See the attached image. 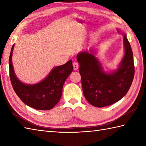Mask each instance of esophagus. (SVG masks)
Returning <instances> with one entry per match:
<instances>
[{
	"instance_id": "obj_1",
	"label": "esophagus",
	"mask_w": 146,
	"mask_h": 146,
	"mask_svg": "<svg viewBox=\"0 0 146 146\" xmlns=\"http://www.w3.org/2000/svg\"><path fill=\"white\" fill-rule=\"evenodd\" d=\"M73 69L74 70H77L78 69L79 64L77 62H73Z\"/></svg>"
}]
</instances>
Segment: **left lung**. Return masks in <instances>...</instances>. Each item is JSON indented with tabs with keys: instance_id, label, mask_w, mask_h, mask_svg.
<instances>
[{
	"instance_id": "1",
	"label": "left lung",
	"mask_w": 146,
	"mask_h": 146,
	"mask_svg": "<svg viewBox=\"0 0 146 146\" xmlns=\"http://www.w3.org/2000/svg\"><path fill=\"white\" fill-rule=\"evenodd\" d=\"M122 35L125 54L119 68L113 72H104L95 56L94 50L82 51L77 55L83 94L93 106L106 107L119 101L132 85L135 71L134 58L126 35Z\"/></svg>"
}]
</instances>
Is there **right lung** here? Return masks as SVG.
I'll list each match as a JSON object with an SVG mask.
<instances>
[{"instance_id": "right-lung-1", "label": "right lung", "mask_w": 146, "mask_h": 146, "mask_svg": "<svg viewBox=\"0 0 146 146\" xmlns=\"http://www.w3.org/2000/svg\"><path fill=\"white\" fill-rule=\"evenodd\" d=\"M14 44L9 56V75L15 94L26 105L39 110H48L53 108L60 101L63 86L68 76L73 70L72 61L54 68L46 77L38 83L27 85L22 83L15 75L12 63Z\"/></svg>"}]
</instances>
